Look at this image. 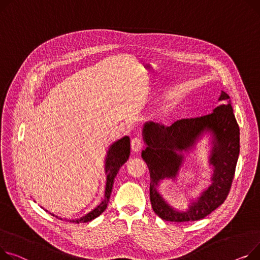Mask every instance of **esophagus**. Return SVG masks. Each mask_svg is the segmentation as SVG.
Returning a JSON list of instances; mask_svg holds the SVG:
<instances>
[{
    "mask_svg": "<svg viewBox=\"0 0 260 260\" xmlns=\"http://www.w3.org/2000/svg\"><path fill=\"white\" fill-rule=\"evenodd\" d=\"M131 145H132V150L137 153L142 149L143 142L141 141V139H139V138H134L131 142Z\"/></svg>",
    "mask_w": 260,
    "mask_h": 260,
    "instance_id": "34e87169",
    "label": "esophagus"
}]
</instances>
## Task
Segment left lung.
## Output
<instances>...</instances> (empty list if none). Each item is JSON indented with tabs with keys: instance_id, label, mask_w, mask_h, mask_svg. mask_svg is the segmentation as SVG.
Returning a JSON list of instances; mask_svg holds the SVG:
<instances>
[{
	"instance_id": "obj_1",
	"label": "left lung",
	"mask_w": 260,
	"mask_h": 260,
	"mask_svg": "<svg viewBox=\"0 0 260 260\" xmlns=\"http://www.w3.org/2000/svg\"><path fill=\"white\" fill-rule=\"evenodd\" d=\"M222 105L202 117L182 119L170 126L145 122L142 129L146 148L142 159L150 174V203L159 217L182 222L204 218L227 199L239 154V127L229 95L221 91ZM211 140L209 162L213 167L212 184L199 197L190 200L185 210H177L167 203L157 188L164 179L176 180L185 161V155L195 148L205 135Z\"/></svg>"
}]
</instances>
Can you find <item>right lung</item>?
<instances>
[{"label":"right lung","mask_w":260,"mask_h":260,"mask_svg":"<svg viewBox=\"0 0 260 260\" xmlns=\"http://www.w3.org/2000/svg\"><path fill=\"white\" fill-rule=\"evenodd\" d=\"M129 153H131V141H129L128 136L121 138V139L115 141L114 143L111 144V146H109V149H108L107 155H106V160H105V174L107 177L105 199H103L101 201V203L97 207H95L92 211L81 216L80 218H76V219L64 218L66 220H69L71 222H77V223L88 222V221L93 220L97 216H99L103 211L107 209L109 201H110V197L112 193L115 177L117 176L120 167L128 160ZM51 214L54 216L53 213H51ZM56 217L59 219H62L61 217H58V216H56Z\"/></svg>","instance_id":"1"}]
</instances>
